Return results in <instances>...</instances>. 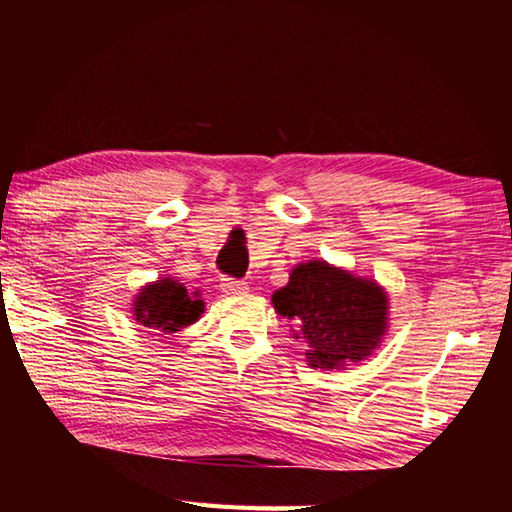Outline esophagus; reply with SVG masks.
<instances>
[{"label":"esophagus","mask_w":512,"mask_h":512,"mask_svg":"<svg viewBox=\"0 0 512 512\" xmlns=\"http://www.w3.org/2000/svg\"><path fill=\"white\" fill-rule=\"evenodd\" d=\"M221 289L228 293V296H241V293L248 291V284L241 280H232V277H223Z\"/></svg>","instance_id":"1"}]
</instances>
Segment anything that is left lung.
Masks as SVG:
<instances>
[{"label":"left lung","instance_id":"obj_1","mask_svg":"<svg viewBox=\"0 0 512 512\" xmlns=\"http://www.w3.org/2000/svg\"><path fill=\"white\" fill-rule=\"evenodd\" d=\"M273 307L296 323L293 332L307 343L311 368L332 370L366 359L386 334V291L323 259L293 268L287 287L273 293Z\"/></svg>","mask_w":512,"mask_h":512}]
</instances>
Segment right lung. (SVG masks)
<instances>
[{"label":"right lung","instance_id":"add662e5","mask_svg":"<svg viewBox=\"0 0 512 512\" xmlns=\"http://www.w3.org/2000/svg\"><path fill=\"white\" fill-rule=\"evenodd\" d=\"M205 309L198 291L189 293L173 277H160L158 282L146 284L133 302V316L140 325L171 334L196 323Z\"/></svg>","mask_w":512,"mask_h":512}]
</instances>
